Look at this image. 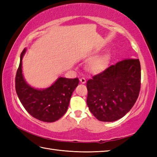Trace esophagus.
Segmentation results:
<instances>
[{
    "label": "esophagus",
    "instance_id": "34e87169",
    "mask_svg": "<svg viewBox=\"0 0 157 157\" xmlns=\"http://www.w3.org/2000/svg\"><path fill=\"white\" fill-rule=\"evenodd\" d=\"M79 81H80V82L82 84L86 83V79H85L84 78H81L80 79H79Z\"/></svg>",
    "mask_w": 157,
    "mask_h": 157
}]
</instances>
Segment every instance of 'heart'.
<instances>
[{
	"label": "heart",
	"instance_id": "1",
	"mask_svg": "<svg viewBox=\"0 0 157 157\" xmlns=\"http://www.w3.org/2000/svg\"><path fill=\"white\" fill-rule=\"evenodd\" d=\"M106 63L107 59L105 57H97L90 62L89 68L93 73H100L104 70Z\"/></svg>",
	"mask_w": 157,
	"mask_h": 157
}]
</instances>
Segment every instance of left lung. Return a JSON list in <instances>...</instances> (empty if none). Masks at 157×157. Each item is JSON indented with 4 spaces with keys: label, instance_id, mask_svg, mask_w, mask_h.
I'll use <instances>...</instances> for the list:
<instances>
[{
    "label": "left lung",
    "instance_id": "obj_1",
    "mask_svg": "<svg viewBox=\"0 0 157 157\" xmlns=\"http://www.w3.org/2000/svg\"><path fill=\"white\" fill-rule=\"evenodd\" d=\"M139 59H124L93 76L86 82V103L98 120L116 121L133 107L140 89Z\"/></svg>",
    "mask_w": 157,
    "mask_h": 157
}]
</instances>
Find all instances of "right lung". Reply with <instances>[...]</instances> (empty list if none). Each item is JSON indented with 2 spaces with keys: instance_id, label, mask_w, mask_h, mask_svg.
<instances>
[{
  "instance_id": "1",
  "label": "right lung",
  "mask_w": 157,
  "mask_h": 157,
  "mask_svg": "<svg viewBox=\"0 0 157 157\" xmlns=\"http://www.w3.org/2000/svg\"><path fill=\"white\" fill-rule=\"evenodd\" d=\"M15 78V88L23 107L38 120L52 123L64 115L67 111L73 92L79 84V79L59 78L48 88L35 89L26 83L22 74V58Z\"/></svg>"
}]
</instances>
